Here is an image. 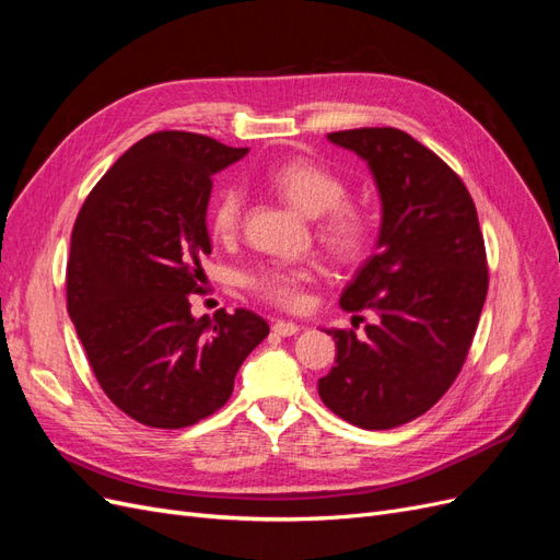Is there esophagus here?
<instances>
[{"label":"esophagus","mask_w":560,"mask_h":560,"mask_svg":"<svg viewBox=\"0 0 560 560\" xmlns=\"http://www.w3.org/2000/svg\"><path fill=\"white\" fill-rule=\"evenodd\" d=\"M273 331L278 336H294L301 331V325H296V322H287V319H276L273 322Z\"/></svg>","instance_id":"obj_1"}]
</instances>
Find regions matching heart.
I'll return each mask as SVG.
<instances>
[{
    "label": "heart",
    "instance_id": "heart-1",
    "mask_svg": "<svg viewBox=\"0 0 560 560\" xmlns=\"http://www.w3.org/2000/svg\"><path fill=\"white\" fill-rule=\"evenodd\" d=\"M273 189L308 217H319L317 235L336 257H354L369 243L371 214L358 202L346 200V182L329 167L308 159H292L276 165L268 173ZM245 191L238 184H229L219 191L210 208V226L217 238H233L243 224ZM311 280V270L301 266H266L247 278L252 292L280 308H299L303 287Z\"/></svg>",
    "mask_w": 560,
    "mask_h": 560
}]
</instances>
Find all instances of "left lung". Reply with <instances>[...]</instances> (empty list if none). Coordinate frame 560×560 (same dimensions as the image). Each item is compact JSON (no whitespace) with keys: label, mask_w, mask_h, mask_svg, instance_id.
<instances>
[{"label":"left lung","mask_w":560,"mask_h":560,"mask_svg":"<svg viewBox=\"0 0 560 560\" xmlns=\"http://www.w3.org/2000/svg\"><path fill=\"white\" fill-rule=\"evenodd\" d=\"M329 142L366 161L383 206L378 252L341 294L348 313H376L364 336L327 329L336 364L319 399L352 425H404L460 374L488 292L483 235L463 179L397 128H354Z\"/></svg>","instance_id":"left-lung-1"}]
</instances>
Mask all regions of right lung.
Wrapping results in <instances>:
<instances>
[{"mask_svg": "<svg viewBox=\"0 0 560 560\" xmlns=\"http://www.w3.org/2000/svg\"><path fill=\"white\" fill-rule=\"evenodd\" d=\"M206 135H147L95 184L77 217L67 313L105 395L147 428L177 430L229 401L266 319L238 308L194 317L212 175L241 161Z\"/></svg>", "mask_w": 560, "mask_h": 560, "instance_id": "1", "label": "right lung"}]
</instances>
